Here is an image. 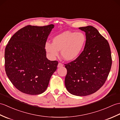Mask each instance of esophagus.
<instances>
[{
	"instance_id": "1",
	"label": "esophagus",
	"mask_w": 120,
	"mask_h": 120,
	"mask_svg": "<svg viewBox=\"0 0 120 120\" xmlns=\"http://www.w3.org/2000/svg\"><path fill=\"white\" fill-rule=\"evenodd\" d=\"M63 66V65L62 64V63H58V64L57 67H58V68H61V67H62Z\"/></svg>"
}]
</instances>
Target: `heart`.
I'll return each mask as SVG.
<instances>
[{"instance_id": "obj_1", "label": "heart", "mask_w": 120, "mask_h": 120, "mask_svg": "<svg viewBox=\"0 0 120 120\" xmlns=\"http://www.w3.org/2000/svg\"><path fill=\"white\" fill-rule=\"evenodd\" d=\"M86 38L81 32L65 31L56 36L52 39V44L45 43L46 52L50 57L58 56L59 51L63 59L67 61L76 59L82 52L85 45Z\"/></svg>"}]
</instances>
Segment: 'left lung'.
Wrapping results in <instances>:
<instances>
[{"instance_id": "8db88e82", "label": "left lung", "mask_w": 120, "mask_h": 120, "mask_svg": "<svg viewBox=\"0 0 120 120\" xmlns=\"http://www.w3.org/2000/svg\"><path fill=\"white\" fill-rule=\"evenodd\" d=\"M79 29L85 33V45L76 60L65 64V85L73 95L85 96L95 93L103 85L112 60L109 43L95 27L90 26Z\"/></svg>"}]
</instances>
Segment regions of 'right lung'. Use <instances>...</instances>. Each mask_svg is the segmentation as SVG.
<instances>
[{"label":"right lung","mask_w":120,"mask_h":120,"mask_svg":"<svg viewBox=\"0 0 120 120\" xmlns=\"http://www.w3.org/2000/svg\"><path fill=\"white\" fill-rule=\"evenodd\" d=\"M54 24L27 26L10 39L4 52L5 69L13 85L26 94L45 91L58 62L46 58L45 45Z\"/></svg>","instance_id":"add662e5"}]
</instances>
